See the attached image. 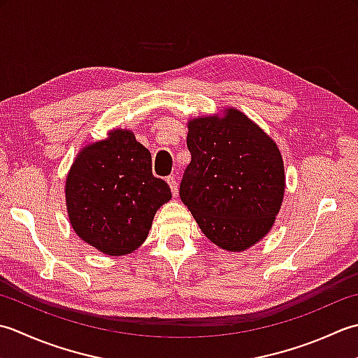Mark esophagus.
I'll use <instances>...</instances> for the list:
<instances>
[{
  "instance_id": "1",
  "label": "esophagus",
  "mask_w": 358,
  "mask_h": 358,
  "mask_svg": "<svg viewBox=\"0 0 358 358\" xmlns=\"http://www.w3.org/2000/svg\"><path fill=\"white\" fill-rule=\"evenodd\" d=\"M166 182H169V185H170V188H171V193H173L174 198H178V193H179V192H178V179L174 178L173 174H171V176L166 178Z\"/></svg>"
}]
</instances>
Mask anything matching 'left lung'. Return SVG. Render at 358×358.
<instances>
[{
  "instance_id": "1",
  "label": "left lung",
  "mask_w": 358,
  "mask_h": 358,
  "mask_svg": "<svg viewBox=\"0 0 358 358\" xmlns=\"http://www.w3.org/2000/svg\"><path fill=\"white\" fill-rule=\"evenodd\" d=\"M192 162L180 199L211 243L244 252L264 238L280 213L286 174L278 145L236 108L189 119Z\"/></svg>"
}]
</instances>
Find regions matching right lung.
<instances>
[{"mask_svg": "<svg viewBox=\"0 0 358 358\" xmlns=\"http://www.w3.org/2000/svg\"><path fill=\"white\" fill-rule=\"evenodd\" d=\"M69 222L77 236L109 257L134 252L147 239L170 187L151 171V152L131 129L78 151L64 184Z\"/></svg>", "mask_w": 358, "mask_h": 358, "instance_id": "add662e5", "label": "right lung"}]
</instances>
